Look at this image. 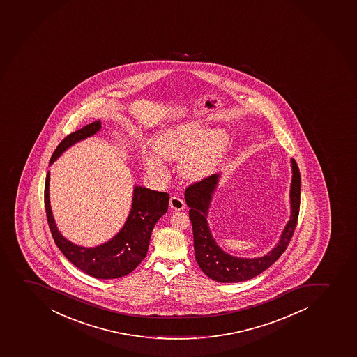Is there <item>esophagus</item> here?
I'll return each mask as SVG.
<instances>
[{
    "label": "esophagus",
    "instance_id": "34e87169",
    "mask_svg": "<svg viewBox=\"0 0 357 357\" xmlns=\"http://www.w3.org/2000/svg\"><path fill=\"white\" fill-rule=\"evenodd\" d=\"M169 206L174 211H181L185 208V202L179 197H171L169 199Z\"/></svg>",
    "mask_w": 357,
    "mask_h": 357
}]
</instances>
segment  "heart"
<instances>
[{
    "instance_id": "b5f03b06",
    "label": "heart",
    "mask_w": 357,
    "mask_h": 357,
    "mask_svg": "<svg viewBox=\"0 0 357 357\" xmlns=\"http://www.w3.org/2000/svg\"><path fill=\"white\" fill-rule=\"evenodd\" d=\"M228 133L222 128L204 130L198 121H184L169 126L157 135L153 150L157 157L147 155L144 165L147 171L162 174L165 162L178 160V171L190 181L205 179L215 171L224 159Z\"/></svg>"
}]
</instances>
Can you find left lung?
<instances>
[{"mask_svg": "<svg viewBox=\"0 0 357 357\" xmlns=\"http://www.w3.org/2000/svg\"><path fill=\"white\" fill-rule=\"evenodd\" d=\"M291 183L289 190L291 217L283 228L280 239L271 252L259 257H233L225 252L212 236L207 221L211 202L217 191L221 174L217 173L193 184L185 191V200L190 207V219L193 229L195 260L208 278L224 283H236L253 279L269 268L281 257L291 241L298 222L300 210L301 176L298 164L291 159Z\"/></svg>", "mask_w": 357, "mask_h": 357, "instance_id": "left-lung-1", "label": "left lung"}]
</instances>
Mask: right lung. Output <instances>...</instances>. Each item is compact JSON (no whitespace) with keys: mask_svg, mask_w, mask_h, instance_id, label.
I'll list each match as a JSON object with an SVG mask.
<instances>
[{"mask_svg":"<svg viewBox=\"0 0 357 357\" xmlns=\"http://www.w3.org/2000/svg\"><path fill=\"white\" fill-rule=\"evenodd\" d=\"M100 128V121H96L66 137L56 147L49 166H52L69 147L93 136ZM49 185L50 172L48 171L45 179V205L52 238L63 255L73 265L96 279H117L132 272L146 257L151 233L155 222L169 208V197L165 192L135 186L131 210L121 231L109 241L98 246H79L64 238L59 231L50 206Z\"/></svg>","mask_w":357,"mask_h":357,"instance_id":"obj_1","label":"right lung"}]
</instances>
